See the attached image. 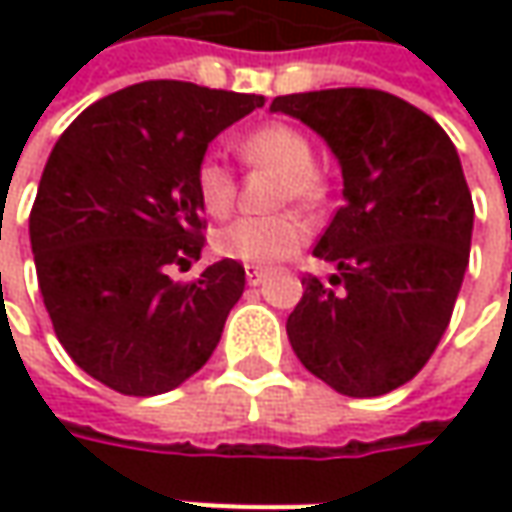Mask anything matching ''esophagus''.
Instances as JSON below:
<instances>
[{"mask_svg": "<svg viewBox=\"0 0 512 512\" xmlns=\"http://www.w3.org/2000/svg\"><path fill=\"white\" fill-rule=\"evenodd\" d=\"M245 276L250 285H259L262 279L267 276V267H259V265H247L245 267Z\"/></svg>", "mask_w": 512, "mask_h": 512, "instance_id": "esophagus-1", "label": "esophagus"}]
</instances>
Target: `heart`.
<instances>
[{"mask_svg":"<svg viewBox=\"0 0 512 512\" xmlns=\"http://www.w3.org/2000/svg\"><path fill=\"white\" fill-rule=\"evenodd\" d=\"M242 156L253 168L273 170L282 176L279 185V205L296 202L310 207L319 205L325 196L322 176L313 168V145L305 130L270 122L250 130L242 139ZM193 185L199 205L207 216L225 219L236 202V179L225 165V159L207 153L196 165ZM307 227L296 216H270V219H236L213 233L216 256L242 262V265H270L293 256L305 245Z\"/></svg>","mask_w":512,"mask_h":512,"instance_id":"heart-1","label":"heart"}]
</instances>
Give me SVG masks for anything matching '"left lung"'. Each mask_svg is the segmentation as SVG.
Instances as JSON below:
<instances>
[{"instance_id":"obj_1","label":"left lung","mask_w":512,"mask_h":512,"mask_svg":"<svg viewBox=\"0 0 512 512\" xmlns=\"http://www.w3.org/2000/svg\"><path fill=\"white\" fill-rule=\"evenodd\" d=\"M339 159L344 205L302 279L287 339L307 370L353 399L410 382L450 325L473 236V199L450 136L393 93L333 88L276 96Z\"/></svg>"}]
</instances>
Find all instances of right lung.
Masks as SVG:
<instances>
[{
  "label": "right lung",
  "mask_w": 512,
  "mask_h": 512,
  "mask_svg": "<svg viewBox=\"0 0 512 512\" xmlns=\"http://www.w3.org/2000/svg\"><path fill=\"white\" fill-rule=\"evenodd\" d=\"M265 96L139 82L82 110L48 156L30 210L39 290L68 356L125 396L202 370L245 290L222 259L179 285L205 247L193 173L207 145Z\"/></svg>",
  "instance_id": "right-lung-1"
}]
</instances>
